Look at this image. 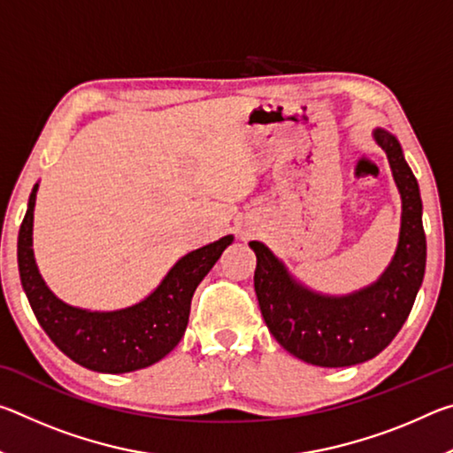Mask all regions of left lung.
Returning a JSON list of instances; mask_svg holds the SVG:
<instances>
[{
    "mask_svg": "<svg viewBox=\"0 0 453 453\" xmlns=\"http://www.w3.org/2000/svg\"><path fill=\"white\" fill-rule=\"evenodd\" d=\"M402 196L395 256L378 281L348 296H324L291 278L262 242H250L257 265L254 288L265 326L291 356L311 365L346 367L367 362L389 346L408 319L426 272V234L416 175L400 142L375 129Z\"/></svg>",
    "mask_w": 453,
    "mask_h": 453,
    "instance_id": "1",
    "label": "left lung"
}]
</instances>
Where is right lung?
Returning a JSON list of instances; mask_svg holds the SVG:
<instances>
[{
    "instance_id": "add662e5",
    "label": "right lung",
    "mask_w": 453,
    "mask_h": 453,
    "mask_svg": "<svg viewBox=\"0 0 453 453\" xmlns=\"http://www.w3.org/2000/svg\"><path fill=\"white\" fill-rule=\"evenodd\" d=\"M37 183L18 235L21 286L50 340L75 364L102 373H127L159 362L178 346L188 327L194 291L218 262L234 235L189 251L140 303L116 311L67 305L45 286L34 257V208Z\"/></svg>"
}]
</instances>
